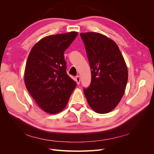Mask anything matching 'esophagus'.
Masks as SVG:
<instances>
[{"label":"esophagus","instance_id":"esophagus-1","mask_svg":"<svg viewBox=\"0 0 154 154\" xmlns=\"http://www.w3.org/2000/svg\"><path fill=\"white\" fill-rule=\"evenodd\" d=\"M75 79H76V82L77 83V84H80V76H79V75H78V76H76Z\"/></svg>","mask_w":154,"mask_h":154}]
</instances>
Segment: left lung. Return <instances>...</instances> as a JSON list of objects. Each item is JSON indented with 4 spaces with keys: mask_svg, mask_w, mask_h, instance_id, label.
Listing matches in <instances>:
<instances>
[{
    "mask_svg": "<svg viewBox=\"0 0 154 154\" xmlns=\"http://www.w3.org/2000/svg\"><path fill=\"white\" fill-rule=\"evenodd\" d=\"M91 69V82L83 88L86 99L96 112L106 114L118 105L128 81V70L113 40L94 32L80 33Z\"/></svg>",
    "mask_w": 154,
    "mask_h": 154,
    "instance_id": "obj_1",
    "label": "left lung"
}]
</instances>
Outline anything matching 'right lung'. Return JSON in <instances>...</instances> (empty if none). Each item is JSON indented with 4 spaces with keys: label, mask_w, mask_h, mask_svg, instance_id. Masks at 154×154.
Instances as JSON below:
<instances>
[{
    "label": "right lung",
    "mask_w": 154,
    "mask_h": 154,
    "mask_svg": "<svg viewBox=\"0 0 154 154\" xmlns=\"http://www.w3.org/2000/svg\"><path fill=\"white\" fill-rule=\"evenodd\" d=\"M77 35V32H70L46 36L32 47L27 58L26 87L48 113L61 112L76 87V83L67 74L63 54Z\"/></svg>",
    "instance_id": "1"
}]
</instances>
